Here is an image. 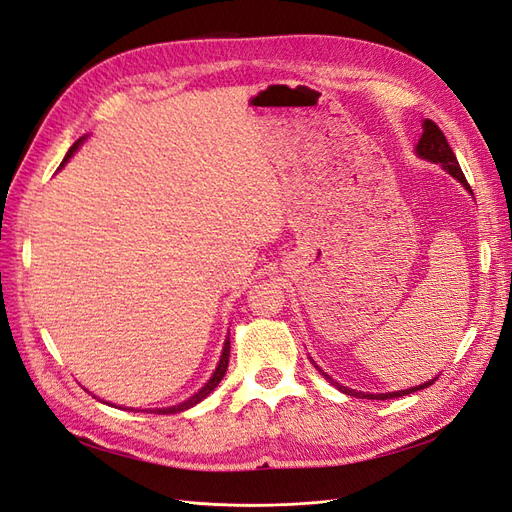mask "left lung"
Returning a JSON list of instances; mask_svg holds the SVG:
<instances>
[{
  "label": "left lung",
  "mask_w": 512,
  "mask_h": 512,
  "mask_svg": "<svg viewBox=\"0 0 512 512\" xmlns=\"http://www.w3.org/2000/svg\"><path fill=\"white\" fill-rule=\"evenodd\" d=\"M422 127H424V131H422V138H419V142H417V147H415V153L422 157V160H428V162H432V164H441V168L445 170V173H450L458 183H461V186L465 188V190H469L471 192V188H469V183H467V179H465V175H463V170H461V166H458V160H456V155H454V151L450 149V144H448V140H445V136H443V131L432 123L430 119H426L424 123H422ZM474 194V192H471ZM311 363L316 365V361L311 359ZM316 370L326 378V381H329L333 387H337L339 391H344L346 396H355V398H368V400H389V398H400V396H406V393H413V391H419V389H426L428 385H432L437 381V376L432 378V381H426V383H422V385H417V387H411V389H402V391H391V393H365V391H355V389H348V387H344V385H339L337 381H333V378L326 374L324 370H320L318 365H316Z\"/></svg>",
  "instance_id": "1"
}]
</instances>
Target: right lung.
Wrapping results in <instances>:
<instances>
[{
    "label": "right lung",
    "mask_w": 512,
    "mask_h": 512,
    "mask_svg": "<svg viewBox=\"0 0 512 512\" xmlns=\"http://www.w3.org/2000/svg\"><path fill=\"white\" fill-rule=\"evenodd\" d=\"M86 140V136H82L80 140H77L73 147L69 149V153L64 155V160H62V164H60V168L67 164L71 157H73V153L80 149V144ZM229 350H231V342H229V337L225 339V346H222V355H220V361H218V365H216V370H214V374H212V378H209V381L194 393V396H190L188 400H183L181 404H175V406H166V409H153V413H160V415H170V413H181V411H186V409H190V406H194V404H199L201 400H205L209 393H212L216 387H218V383L222 381V376H225V372H227V365H229Z\"/></svg>",
    "instance_id": "obj_1"
}]
</instances>
